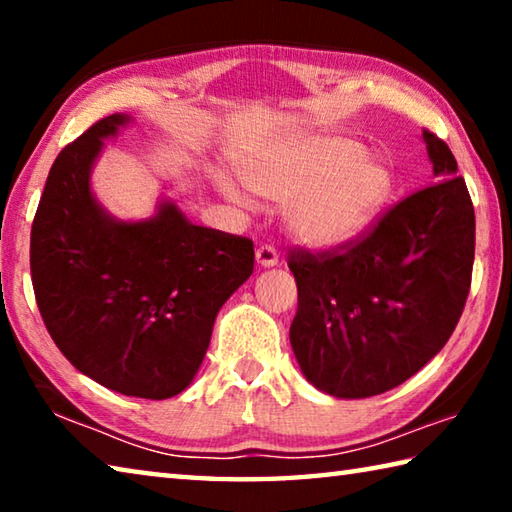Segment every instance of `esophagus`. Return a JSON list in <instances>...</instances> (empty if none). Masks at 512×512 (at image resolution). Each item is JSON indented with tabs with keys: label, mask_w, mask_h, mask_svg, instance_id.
I'll list each match as a JSON object with an SVG mask.
<instances>
[{
	"label": "esophagus",
	"mask_w": 512,
	"mask_h": 512,
	"mask_svg": "<svg viewBox=\"0 0 512 512\" xmlns=\"http://www.w3.org/2000/svg\"><path fill=\"white\" fill-rule=\"evenodd\" d=\"M255 259L262 268H273L277 264V250L273 246H259L255 250Z\"/></svg>",
	"instance_id": "obj_1"
}]
</instances>
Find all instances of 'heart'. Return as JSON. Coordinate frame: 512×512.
<instances>
[{
	"label": "heart",
	"instance_id": "heart-1",
	"mask_svg": "<svg viewBox=\"0 0 512 512\" xmlns=\"http://www.w3.org/2000/svg\"><path fill=\"white\" fill-rule=\"evenodd\" d=\"M241 178L264 201L284 205V223L298 244L339 248L375 221L391 194V173L366 158L359 142L343 137H289L250 155ZM225 198L246 205L244 194L219 180Z\"/></svg>",
	"mask_w": 512,
	"mask_h": 512
}]
</instances>
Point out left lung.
Wrapping results in <instances>:
<instances>
[{"label":"left lung","mask_w":512,"mask_h":512,"mask_svg":"<svg viewBox=\"0 0 512 512\" xmlns=\"http://www.w3.org/2000/svg\"><path fill=\"white\" fill-rule=\"evenodd\" d=\"M438 183L327 253H291L289 339L311 386L343 400L391 391L449 341L474 264V207L449 146L422 131Z\"/></svg>","instance_id":"8db88e82"}]
</instances>
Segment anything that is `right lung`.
I'll return each instance as SVG.
<instances>
[{"label":"right lung","mask_w":512,"mask_h":512,"mask_svg":"<svg viewBox=\"0 0 512 512\" xmlns=\"http://www.w3.org/2000/svg\"><path fill=\"white\" fill-rule=\"evenodd\" d=\"M131 124L117 112L58 153L31 228V280L47 332L76 370L121 395L167 400L194 381L255 250L167 198L140 221L97 201L94 162Z\"/></svg>","instance_id":"add662e5"}]
</instances>
